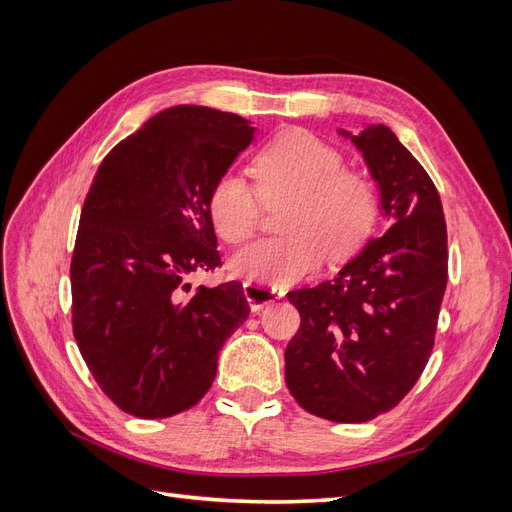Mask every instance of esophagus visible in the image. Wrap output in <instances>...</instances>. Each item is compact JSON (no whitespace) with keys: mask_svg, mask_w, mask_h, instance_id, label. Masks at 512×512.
<instances>
[{"mask_svg":"<svg viewBox=\"0 0 512 512\" xmlns=\"http://www.w3.org/2000/svg\"><path fill=\"white\" fill-rule=\"evenodd\" d=\"M243 292H245V299L250 303L252 312H262L267 305L280 301L284 297V288H265V286H258L252 282H245L243 284Z\"/></svg>","mask_w":512,"mask_h":512,"instance_id":"34e87169","label":"esophagus"}]
</instances>
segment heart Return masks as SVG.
<instances>
[{
	"instance_id": "1",
	"label": "heart",
	"mask_w": 512,
	"mask_h": 512,
	"mask_svg": "<svg viewBox=\"0 0 512 512\" xmlns=\"http://www.w3.org/2000/svg\"><path fill=\"white\" fill-rule=\"evenodd\" d=\"M256 187L237 173H226L209 192L215 232L241 243L258 226L262 203L282 211V237L262 239L232 258V269L265 288H282L312 275L331 254L346 258L369 237L378 218L374 181L344 168L335 147L307 130H286L262 145L254 158Z\"/></svg>"
}]
</instances>
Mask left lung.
I'll return each mask as SVG.
<instances>
[{"mask_svg": "<svg viewBox=\"0 0 512 512\" xmlns=\"http://www.w3.org/2000/svg\"><path fill=\"white\" fill-rule=\"evenodd\" d=\"M361 151L389 230L333 280L288 292L301 329L284 352L297 404L335 423L395 408L429 361L448 280L446 222L436 185L391 128L337 130Z\"/></svg>", "mask_w": 512, "mask_h": 512, "instance_id": "1", "label": "left lung"}]
</instances>
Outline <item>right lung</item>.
<instances>
[{
	"instance_id": "add662e5",
	"label": "right lung",
	"mask_w": 512,
	"mask_h": 512,
	"mask_svg": "<svg viewBox=\"0 0 512 512\" xmlns=\"http://www.w3.org/2000/svg\"><path fill=\"white\" fill-rule=\"evenodd\" d=\"M254 132L239 115L179 104L98 168L70 265L72 327L123 412L166 418L198 404L224 342L250 316L239 282L188 294L185 280L222 265L209 192Z\"/></svg>"
}]
</instances>
